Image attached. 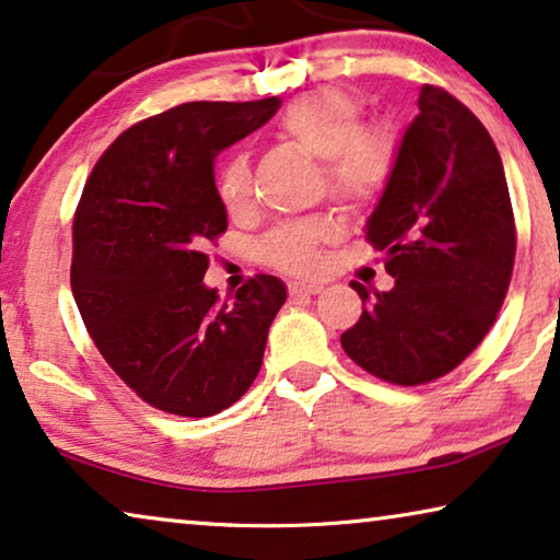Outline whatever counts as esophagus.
Instances as JSON below:
<instances>
[{"label": "esophagus", "instance_id": "obj_1", "mask_svg": "<svg viewBox=\"0 0 560 560\" xmlns=\"http://www.w3.org/2000/svg\"><path fill=\"white\" fill-rule=\"evenodd\" d=\"M288 288H290V295H295V298L318 295L323 290V282H318V280H293Z\"/></svg>", "mask_w": 560, "mask_h": 560}]
</instances>
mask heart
I'll return each mask as SVG.
<instances>
[{
    "label": "heart",
    "instance_id": "obj_1",
    "mask_svg": "<svg viewBox=\"0 0 560 560\" xmlns=\"http://www.w3.org/2000/svg\"><path fill=\"white\" fill-rule=\"evenodd\" d=\"M361 126L363 108L353 95L323 91L290 103L278 120V136L313 159L328 161L330 191L343 199H363L388 174L394 141L381 128ZM217 197L230 214H240L249 207L253 174L245 156H234L220 168ZM334 237L336 224L323 217L290 222L265 240L262 255L282 270L311 272L320 262V247Z\"/></svg>",
    "mask_w": 560,
    "mask_h": 560
}]
</instances>
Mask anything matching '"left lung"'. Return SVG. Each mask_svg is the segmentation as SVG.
<instances>
[{
    "instance_id": "left-lung-1",
    "label": "left lung",
    "mask_w": 560,
    "mask_h": 560,
    "mask_svg": "<svg viewBox=\"0 0 560 560\" xmlns=\"http://www.w3.org/2000/svg\"><path fill=\"white\" fill-rule=\"evenodd\" d=\"M366 237L396 282L376 295L351 282L363 313L340 336L343 351L399 386L450 374L495 323L513 275L515 222L495 143L442 88H421Z\"/></svg>"
}]
</instances>
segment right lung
Listing matches in <instances>:
<instances>
[{
    "label": "right lung",
    "instance_id": "add662e5",
    "mask_svg": "<svg viewBox=\"0 0 560 560\" xmlns=\"http://www.w3.org/2000/svg\"><path fill=\"white\" fill-rule=\"evenodd\" d=\"M278 98L184 103L108 145L72 222L70 285L108 366L151 407L212 417L260 374L288 288L255 275L230 303L205 285L226 230L214 159L265 126Z\"/></svg>",
    "mask_w": 560,
    "mask_h": 560
}]
</instances>
